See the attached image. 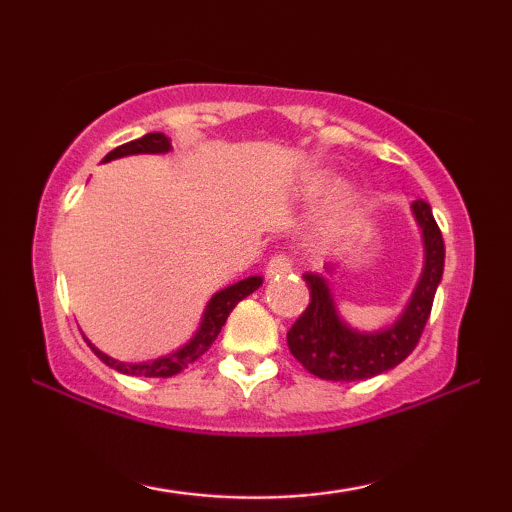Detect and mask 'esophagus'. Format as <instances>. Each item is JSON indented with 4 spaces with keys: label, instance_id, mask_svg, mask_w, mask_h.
<instances>
[{
    "label": "esophagus",
    "instance_id": "34e87169",
    "mask_svg": "<svg viewBox=\"0 0 512 512\" xmlns=\"http://www.w3.org/2000/svg\"><path fill=\"white\" fill-rule=\"evenodd\" d=\"M293 272V258L286 256V254H277L270 258L268 268H265V275L268 277H275V275H289Z\"/></svg>",
    "mask_w": 512,
    "mask_h": 512
}]
</instances>
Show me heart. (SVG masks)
<instances>
[{"label":"heart","mask_w":512,"mask_h":512,"mask_svg":"<svg viewBox=\"0 0 512 512\" xmlns=\"http://www.w3.org/2000/svg\"><path fill=\"white\" fill-rule=\"evenodd\" d=\"M331 193H333V181H328V179H317V181H314V184L307 186V198L314 200V202L326 200ZM354 216H356V212H354V202H352V200H342L340 205L333 209V214L326 219L324 233H326L328 237H340V235H345L347 230L352 228Z\"/></svg>","instance_id":"b5f03b06"}]
</instances>
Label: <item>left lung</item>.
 Segmentation results:
<instances>
[{"instance_id": "8db88e82", "label": "left lung", "mask_w": 512, "mask_h": 512, "mask_svg": "<svg viewBox=\"0 0 512 512\" xmlns=\"http://www.w3.org/2000/svg\"><path fill=\"white\" fill-rule=\"evenodd\" d=\"M412 212L422 226L426 263L408 307L401 319L387 331L370 335L349 331L335 312L326 279L312 275V272L305 275L307 289H310V305L289 328L286 342H289L291 354L312 375L328 382L368 380V377L398 366L417 347L426 321H429L440 277H443L445 242L429 202L415 200Z\"/></svg>"}]
</instances>
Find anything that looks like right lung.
<instances>
[{
    "label": "right lung",
    "instance_id": "right-lung-1",
    "mask_svg": "<svg viewBox=\"0 0 512 512\" xmlns=\"http://www.w3.org/2000/svg\"><path fill=\"white\" fill-rule=\"evenodd\" d=\"M167 151H170V139H167L163 132H149V135L139 137V139H135V142L116 146L114 151H109L107 156H104V160L130 156V153H167ZM261 284H263L261 277H247V279H242V282H237L233 286H228V289L216 293V296L209 300V305L205 310V319H202L200 331L195 333V338L188 342L186 347H181L179 352L160 356V359H156V361L121 363V361L111 359V356H107V354H102L100 349L90 345V342H88V345L97 354V359H102L109 368H114L123 375H135V377H172V375H179L181 370L191 366L193 361H198L200 356L205 354L209 347H212V342L216 340V335L221 333V328H223V324H226L228 314L233 312V307L240 303L242 298H247L249 293H254Z\"/></svg>",
    "mask_w": 512,
    "mask_h": 512
}]
</instances>
